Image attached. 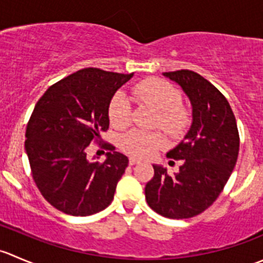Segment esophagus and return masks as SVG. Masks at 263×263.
Segmentation results:
<instances>
[{"instance_id": "34e87169", "label": "esophagus", "mask_w": 263, "mask_h": 263, "mask_svg": "<svg viewBox=\"0 0 263 263\" xmlns=\"http://www.w3.org/2000/svg\"><path fill=\"white\" fill-rule=\"evenodd\" d=\"M140 160L136 158H129V165H135V164H139Z\"/></svg>"}]
</instances>
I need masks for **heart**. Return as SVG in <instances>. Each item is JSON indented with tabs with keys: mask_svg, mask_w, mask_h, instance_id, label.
I'll return each instance as SVG.
<instances>
[{
	"mask_svg": "<svg viewBox=\"0 0 263 263\" xmlns=\"http://www.w3.org/2000/svg\"><path fill=\"white\" fill-rule=\"evenodd\" d=\"M132 94L140 102L156 110L154 124L169 136L177 137L190 123V113L181 104L182 97L176 86L158 78H148L132 86ZM109 122L116 128H123L131 119V105L126 95L118 92L112 98L108 108ZM122 150L135 158H150L163 147L164 137L160 132L131 129L118 140Z\"/></svg>",
	"mask_w": 263,
	"mask_h": 263,
	"instance_id": "obj_1",
	"label": "heart"
}]
</instances>
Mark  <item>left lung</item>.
Here are the masks:
<instances>
[{
    "label": "left lung",
    "mask_w": 263,
    "mask_h": 263,
    "mask_svg": "<svg viewBox=\"0 0 263 263\" xmlns=\"http://www.w3.org/2000/svg\"><path fill=\"white\" fill-rule=\"evenodd\" d=\"M164 76L181 85L192 105V124L168 158L182 160L178 173L154 166L145 187L147 205L169 219L203 213L224 190L239 153V134L227 98L197 72L179 70Z\"/></svg>",
    "instance_id": "8db88e82"
}]
</instances>
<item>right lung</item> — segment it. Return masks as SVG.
<instances>
[{
  "mask_svg": "<svg viewBox=\"0 0 263 263\" xmlns=\"http://www.w3.org/2000/svg\"><path fill=\"white\" fill-rule=\"evenodd\" d=\"M134 73L82 68L47 89L26 126L25 151L42 196L62 213L87 216L115 197L128 158L110 150L104 163L90 161L86 150L109 128L108 108L117 90Z\"/></svg>",
  "mask_w": 263,
  "mask_h": 263,
  "instance_id": "obj_1",
  "label": "right lung"
}]
</instances>
